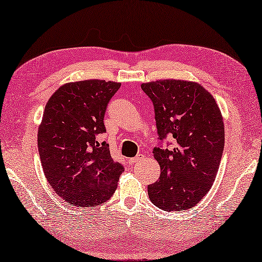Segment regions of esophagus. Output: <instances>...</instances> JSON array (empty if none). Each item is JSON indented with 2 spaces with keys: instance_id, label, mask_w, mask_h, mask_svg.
<instances>
[{
  "instance_id": "esophagus-1",
  "label": "esophagus",
  "mask_w": 262,
  "mask_h": 262,
  "mask_svg": "<svg viewBox=\"0 0 262 262\" xmlns=\"http://www.w3.org/2000/svg\"><path fill=\"white\" fill-rule=\"evenodd\" d=\"M143 159H144V155H143V154H138L137 157L129 159V164H130V165H134V164L140 162V161H142Z\"/></svg>"
}]
</instances>
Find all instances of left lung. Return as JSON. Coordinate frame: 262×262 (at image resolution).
Wrapping results in <instances>:
<instances>
[{"instance_id": "left-lung-1", "label": "left lung", "mask_w": 262, "mask_h": 262, "mask_svg": "<svg viewBox=\"0 0 262 262\" xmlns=\"http://www.w3.org/2000/svg\"><path fill=\"white\" fill-rule=\"evenodd\" d=\"M141 88L153 102L159 140L173 137L171 148L153 151L161 176L147 187L149 200L163 210L191 208L209 191L220 168L225 143L221 110L196 82L158 80Z\"/></svg>"}]
</instances>
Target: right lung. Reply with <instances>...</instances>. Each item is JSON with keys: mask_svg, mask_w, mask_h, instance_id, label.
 <instances>
[{"mask_svg": "<svg viewBox=\"0 0 262 262\" xmlns=\"http://www.w3.org/2000/svg\"><path fill=\"white\" fill-rule=\"evenodd\" d=\"M120 85L104 80L70 82L46 103L38 128L42 170L55 192L72 206L107 202L124 172L111 158L109 144L96 140L105 132V109Z\"/></svg>", "mask_w": 262, "mask_h": 262, "instance_id": "right-lung-1", "label": "right lung"}]
</instances>
